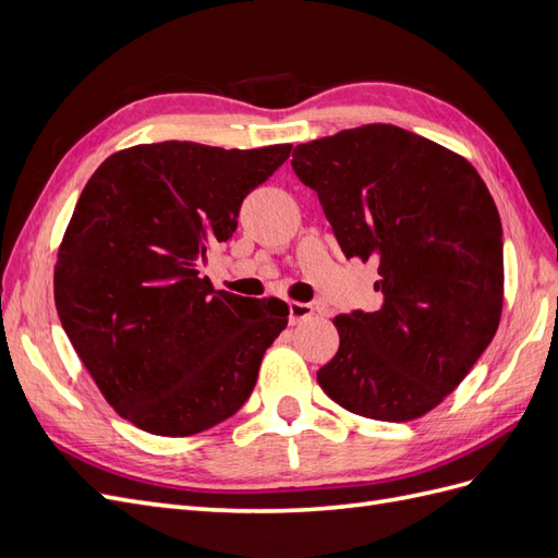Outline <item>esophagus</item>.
Masks as SVG:
<instances>
[{"instance_id":"1","label":"esophagus","mask_w":558,"mask_h":558,"mask_svg":"<svg viewBox=\"0 0 558 558\" xmlns=\"http://www.w3.org/2000/svg\"><path fill=\"white\" fill-rule=\"evenodd\" d=\"M312 314H314V307L310 305V302H289L291 326H298V324H302V320L312 318Z\"/></svg>"}]
</instances>
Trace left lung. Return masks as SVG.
Segmentation results:
<instances>
[{
    "label": "left lung",
    "instance_id": "left-lung-1",
    "mask_svg": "<svg viewBox=\"0 0 558 558\" xmlns=\"http://www.w3.org/2000/svg\"><path fill=\"white\" fill-rule=\"evenodd\" d=\"M347 258L377 256L384 305L335 316L340 349L316 373L344 410L410 421L437 408L492 344L502 312V226L465 158L373 123L300 144Z\"/></svg>",
    "mask_w": 558,
    "mask_h": 558
}]
</instances>
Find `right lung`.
<instances>
[{
    "label": "right lung",
    "instance_id": "1",
    "mask_svg": "<svg viewBox=\"0 0 558 558\" xmlns=\"http://www.w3.org/2000/svg\"><path fill=\"white\" fill-rule=\"evenodd\" d=\"M291 148L140 144L83 189L58 253L56 307L99 391L137 428L195 435L248 400L289 307L216 291L199 258L232 238L244 197Z\"/></svg>",
    "mask_w": 558,
    "mask_h": 558
}]
</instances>
